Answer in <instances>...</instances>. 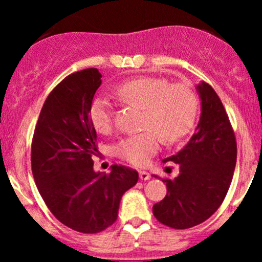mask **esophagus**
I'll return each instance as SVG.
<instances>
[{"label": "esophagus", "instance_id": "obj_1", "mask_svg": "<svg viewBox=\"0 0 262 262\" xmlns=\"http://www.w3.org/2000/svg\"><path fill=\"white\" fill-rule=\"evenodd\" d=\"M139 177L140 180H143V181H148V180H150V173L148 171H140Z\"/></svg>", "mask_w": 262, "mask_h": 262}]
</instances>
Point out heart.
Returning <instances> with one entry per match:
<instances>
[{"mask_svg":"<svg viewBox=\"0 0 262 262\" xmlns=\"http://www.w3.org/2000/svg\"><path fill=\"white\" fill-rule=\"evenodd\" d=\"M129 103L144 108L143 128L149 130L123 138L114 145L117 156L143 166L156 154L159 135L167 143L181 139L191 130L197 114V98L185 85H170L159 77H138L117 87ZM92 127L107 133L112 125V103L106 97L93 98L89 111Z\"/></svg>","mask_w":262,"mask_h":262,"instance_id":"heart-1","label":"heart"}]
</instances>
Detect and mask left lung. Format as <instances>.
<instances>
[{
  "label": "left lung",
  "instance_id": "obj_1",
  "mask_svg": "<svg viewBox=\"0 0 262 262\" xmlns=\"http://www.w3.org/2000/svg\"><path fill=\"white\" fill-rule=\"evenodd\" d=\"M196 90L201 101L196 133L182 150L162 160L179 164L180 173L162 180L167 193L152 207L155 218L173 229L203 223L219 208L236 164L235 135L221 98L204 81Z\"/></svg>",
  "mask_w": 262,
  "mask_h": 262
}]
</instances>
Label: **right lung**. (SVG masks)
<instances>
[{"instance_id":"1","label":"right lung","mask_w":262,"mask_h":262,"mask_svg":"<svg viewBox=\"0 0 262 262\" xmlns=\"http://www.w3.org/2000/svg\"><path fill=\"white\" fill-rule=\"evenodd\" d=\"M101 77L97 69L65 77L45 100L32 143L33 177L45 204L59 222L86 234L117 221L122 196L139 179L118 165L110 175L93 169L97 134L89 111Z\"/></svg>"}]
</instances>
